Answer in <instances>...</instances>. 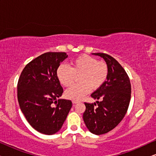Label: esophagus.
I'll list each match as a JSON object with an SVG mask.
<instances>
[{
    "label": "esophagus",
    "mask_w": 156,
    "mask_h": 156,
    "mask_svg": "<svg viewBox=\"0 0 156 156\" xmlns=\"http://www.w3.org/2000/svg\"><path fill=\"white\" fill-rule=\"evenodd\" d=\"M79 102H80V101H77V100H73V101H72V103L73 104H77V103H79Z\"/></svg>",
    "instance_id": "1"
}]
</instances>
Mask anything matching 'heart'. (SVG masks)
<instances>
[{"label": "heart", "mask_w": 156, "mask_h": 156, "mask_svg": "<svg viewBox=\"0 0 156 156\" xmlns=\"http://www.w3.org/2000/svg\"><path fill=\"white\" fill-rule=\"evenodd\" d=\"M57 76L61 84L68 87L72 86L76 76L80 83L67 90L65 95L69 99L80 100L91 91L99 89L108 75V67L104 62L87 55H82L72 59L70 67L60 65L57 69Z\"/></svg>", "instance_id": "heart-1"}]
</instances>
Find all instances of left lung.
Here are the masks:
<instances>
[{"label": "left lung", "instance_id": "8db88e82", "mask_svg": "<svg viewBox=\"0 0 156 156\" xmlns=\"http://www.w3.org/2000/svg\"><path fill=\"white\" fill-rule=\"evenodd\" d=\"M92 55L105 60L108 75L106 82L91 95L101 101H97V108L96 103L85 102L83 119L91 133L101 135L114 129L125 116L131 100V86L127 73L114 57L105 53Z\"/></svg>", "mask_w": 156, "mask_h": 156}]
</instances>
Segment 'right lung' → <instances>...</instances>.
Listing matches in <instances>:
<instances>
[{
    "label": "right lung",
    "instance_id": "obj_1",
    "mask_svg": "<svg viewBox=\"0 0 156 156\" xmlns=\"http://www.w3.org/2000/svg\"><path fill=\"white\" fill-rule=\"evenodd\" d=\"M67 56L65 52L44 53L25 66L18 80L20 109L31 126L46 135L59 131L72 106L70 100L57 99L63 88L57 69Z\"/></svg>",
    "mask_w": 156,
    "mask_h": 156
}]
</instances>
